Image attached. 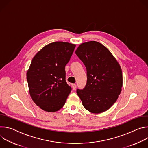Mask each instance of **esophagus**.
I'll return each instance as SVG.
<instances>
[{"label":"esophagus","instance_id":"34e87169","mask_svg":"<svg viewBox=\"0 0 148 148\" xmlns=\"http://www.w3.org/2000/svg\"><path fill=\"white\" fill-rule=\"evenodd\" d=\"M72 88H73V89L74 90H75L76 89V88H77L76 84H72Z\"/></svg>","mask_w":148,"mask_h":148}]
</instances>
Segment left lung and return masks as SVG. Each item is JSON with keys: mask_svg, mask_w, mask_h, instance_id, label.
Returning a JSON list of instances; mask_svg holds the SVG:
<instances>
[{"mask_svg": "<svg viewBox=\"0 0 148 148\" xmlns=\"http://www.w3.org/2000/svg\"><path fill=\"white\" fill-rule=\"evenodd\" d=\"M75 53L87 69L86 85L77 90L84 107L94 114L108 110L122 90L119 63L107 48L95 41L80 45Z\"/></svg>", "mask_w": 148, "mask_h": 148, "instance_id": "left-lung-1", "label": "left lung"}]
</instances>
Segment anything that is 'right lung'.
<instances>
[{
	"mask_svg": "<svg viewBox=\"0 0 148 148\" xmlns=\"http://www.w3.org/2000/svg\"><path fill=\"white\" fill-rule=\"evenodd\" d=\"M75 45L56 41L41 49L33 57L27 72L30 95L34 103L47 112L64 106L71 88L66 81L65 66Z\"/></svg>",
	"mask_w": 148,
	"mask_h": 148,
	"instance_id": "add662e5",
	"label": "right lung"
}]
</instances>
